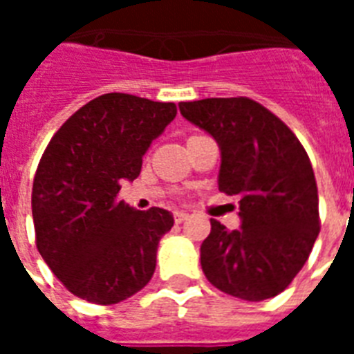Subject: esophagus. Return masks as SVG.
Returning <instances> with one entry per match:
<instances>
[{"instance_id": "esophagus-1", "label": "esophagus", "mask_w": 354, "mask_h": 354, "mask_svg": "<svg viewBox=\"0 0 354 354\" xmlns=\"http://www.w3.org/2000/svg\"><path fill=\"white\" fill-rule=\"evenodd\" d=\"M189 218V213H185V211H176V213H174V222H176V224H182L183 221H187Z\"/></svg>"}]
</instances>
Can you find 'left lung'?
<instances>
[{"mask_svg":"<svg viewBox=\"0 0 354 354\" xmlns=\"http://www.w3.org/2000/svg\"><path fill=\"white\" fill-rule=\"evenodd\" d=\"M178 106L218 143V189L239 196V230L211 218L200 246L205 277L246 301L277 296L307 263L319 233L318 187L307 152L285 122L248 97Z\"/></svg>","mask_w":354,"mask_h":354,"instance_id":"left-lung-1","label":"left lung"}]
</instances>
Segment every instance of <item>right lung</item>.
Here are the masks:
<instances>
[{"label": "right lung", "instance_id": "obj_1", "mask_svg": "<svg viewBox=\"0 0 354 354\" xmlns=\"http://www.w3.org/2000/svg\"><path fill=\"white\" fill-rule=\"evenodd\" d=\"M174 118V102L106 93L77 110L47 145L32 183L36 246L80 299L113 305L154 274L172 213L133 209L118 194Z\"/></svg>", "mask_w": 354, "mask_h": 354}]
</instances>
